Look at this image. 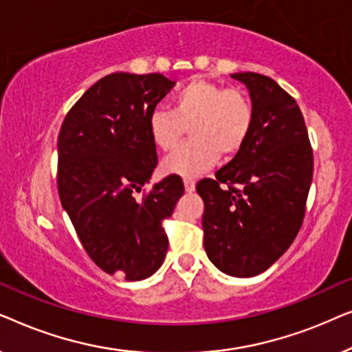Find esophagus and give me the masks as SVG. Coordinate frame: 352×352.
I'll list each match as a JSON object with an SVG mask.
<instances>
[{
  "label": "esophagus",
  "mask_w": 352,
  "mask_h": 352,
  "mask_svg": "<svg viewBox=\"0 0 352 352\" xmlns=\"http://www.w3.org/2000/svg\"><path fill=\"white\" fill-rule=\"evenodd\" d=\"M184 189H186V192H194L195 190V181L189 179V177H186V179H184Z\"/></svg>",
  "instance_id": "1"
}]
</instances>
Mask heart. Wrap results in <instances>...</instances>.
<instances>
[{
	"label": "heart",
	"instance_id": "obj_1",
	"mask_svg": "<svg viewBox=\"0 0 352 352\" xmlns=\"http://www.w3.org/2000/svg\"><path fill=\"white\" fill-rule=\"evenodd\" d=\"M254 110L248 96L210 80H192L173 96V109H153L148 136L162 152H170L189 129L192 141L163 162L168 175L194 177L218 162L232 158L252 134Z\"/></svg>",
	"mask_w": 352,
	"mask_h": 352
}]
</instances>
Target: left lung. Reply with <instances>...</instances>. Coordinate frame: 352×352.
Wrapping results in <instances>:
<instances>
[{"label":"left lung","instance_id":"8db88e82","mask_svg":"<svg viewBox=\"0 0 352 352\" xmlns=\"http://www.w3.org/2000/svg\"><path fill=\"white\" fill-rule=\"evenodd\" d=\"M250 91L254 123L228 165L197 184L210 261L234 277L271 267L300 232L314 157L296 100L266 75L232 74Z\"/></svg>","mask_w":352,"mask_h":352}]
</instances>
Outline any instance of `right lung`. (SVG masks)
<instances>
[{
    "label": "right lung",
    "mask_w": 352,
    "mask_h": 352,
    "mask_svg": "<svg viewBox=\"0 0 352 352\" xmlns=\"http://www.w3.org/2000/svg\"><path fill=\"white\" fill-rule=\"evenodd\" d=\"M175 86L162 74L117 72L67 112L57 139V189L85 252L104 272L136 282L163 264L184 184L166 176L136 199L157 166L147 120Z\"/></svg>",
    "instance_id": "add662e5"
}]
</instances>
